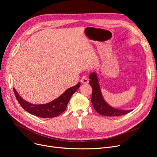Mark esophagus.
I'll return each mask as SVG.
<instances>
[{"mask_svg":"<svg viewBox=\"0 0 157 157\" xmlns=\"http://www.w3.org/2000/svg\"><path fill=\"white\" fill-rule=\"evenodd\" d=\"M81 82L82 83H84V84H86L89 82V79L86 77V76H83V78H81Z\"/></svg>","mask_w":157,"mask_h":157,"instance_id":"34e87169","label":"esophagus"}]
</instances>
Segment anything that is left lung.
<instances>
[{"label": "left lung", "instance_id": "obj_1", "mask_svg": "<svg viewBox=\"0 0 157 157\" xmlns=\"http://www.w3.org/2000/svg\"><path fill=\"white\" fill-rule=\"evenodd\" d=\"M90 85L92 88V103L95 110L101 115L107 117H117L127 114L132 110H121L113 108L107 103L102 95L97 74L93 72L90 74Z\"/></svg>", "mask_w": 157, "mask_h": 157}]
</instances>
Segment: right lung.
I'll return each instance as SVG.
<instances>
[{"label": "right lung", "mask_w": 157, "mask_h": 157, "mask_svg": "<svg viewBox=\"0 0 157 157\" xmlns=\"http://www.w3.org/2000/svg\"><path fill=\"white\" fill-rule=\"evenodd\" d=\"M80 85L81 83H78L76 85L68 88L60 96L50 102L39 105L32 104L25 101L20 97L14 88L13 90L16 99L26 111L40 118H53L58 117L66 109L71 96L76 92Z\"/></svg>", "instance_id": "1"}]
</instances>
